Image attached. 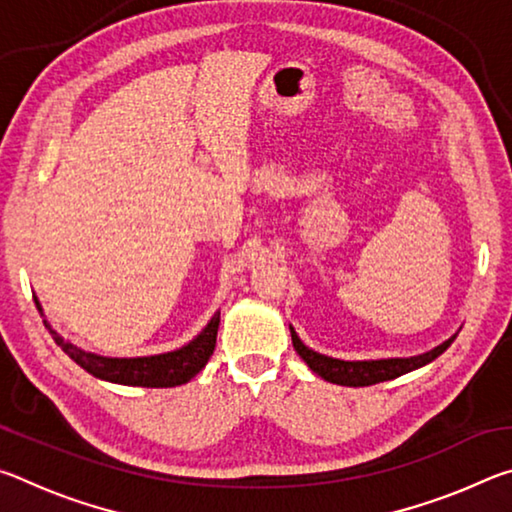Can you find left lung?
<instances>
[{"mask_svg":"<svg viewBox=\"0 0 512 512\" xmlns=\"http://www.w3.org/2000/svg\"><path fill=\"white\" fill-rule=\"evenodd\" d=\"M289 329H291L293 348H296V352L300 354V359L305 361L318 377H323L325 381H332V384H341V386H372V384H379V381H388V379L406 375V372L427 366V363L440 357V354H443L456 339V334H454L452 339L440 343L438 348L418 354V357H409V359L343 361V359L325 357V354L307 348V345L300 341L296 329H293L291 325H289Z\"/></svg>","mask_w":512,"mask_h":512,"instance_id":"1","label":"left lung"}]
</instances>
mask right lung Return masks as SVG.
Returning <instances> with one entry per match:
<instances>
[{"mask_svg": "<svg viewBox=\"0 0 512 512\" xmlns=\"http://www.w3.org/2000/svg\"><path fill=\"white\" fill-rule=\"evenodd\" d=\"M33 300H36V307L42 316V307L38 298ZM219 320H221V311H216L210 323L205 325L203 332L198 334L194 341L183 345V348L173 352L153 354V357H131V359L101 357V354L85 352L69 341H65L58 332H54L47 320H45V327L49 329V334L54 336L56 345H60V350L94 377H99L103 381H112V384H124V386L171 388V386L187 384L189 379L196 377L198 372L205 368L207 359H210L214 352Z\"/></svg>", "mask_w": 512, "mask_h": 512, "instance_id": "add662e5", "label": "right lung"}]
</instances>
